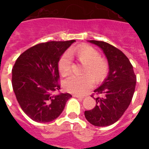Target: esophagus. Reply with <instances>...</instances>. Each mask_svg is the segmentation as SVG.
<instances>
[{
  "instance_id": "obj_1",
  "label": "esophagus",
  "mask_w": 149,
  "mask_h": 149,
  "mask_svg": "<svg viewBox=\"0 0 149 149\" xmlns=\"http://www.w3.org/2000/svg\"><path fill=\"white\" fill-rule=\"evenodd\" d=\"M73 97H77V98H79V99H84V96H80V95H77V94H73Z\"/></svg>"
}]
</instances>
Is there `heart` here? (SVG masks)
I'll list each match as a JSON object with an SVG mask.
<instances>
[{"label": "heart", "mask_w": 149, "mask_h": 149, "mask_svg": "<svg viewBox=\"0 0 149 149\" xmlns=\"http://www.w3.org/2000/svg\"><path fill=\"white\" fill-rule=\"evenodd\" d=\"M73 51H67L61 56L58 61V68L59 72L65 76L70 72L72 63ZM77 57L83 63H86L83 76L70 75L63 81V86L66 91L72 93L83 95L91 90L94 85L96 79L101 81L105 78L107 72V64L100 58L99 52L90 45L79 46L76 52Z\"/></svg>", "instance_id": "heart-1"}]
</instances>
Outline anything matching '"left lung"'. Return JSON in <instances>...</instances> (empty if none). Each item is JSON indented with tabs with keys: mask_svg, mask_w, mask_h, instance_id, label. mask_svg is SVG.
I'll return each mask as SVG.
<instances>
[{
	"mask_svg": "<svg viewBox=\"0 0 149 149\" xmlns=\"http://www.w3.org/2000/svg\"><path fill=\"white\" fill-rule=\"evenodd\" d=\"M105 54L109 73L100 87L93 91L98 96L94 108L84 112L85 118L94 126L104 127L118 121L127 110L134 95L136 76L127 57L120 49L101 41L90 40ZM91 97H93V94Z\"/></svg>",
	"mask_w": 149,
	"mask_h": 149,
	"instance_id": "1",
	"label": "left lung"
}]
</instances>
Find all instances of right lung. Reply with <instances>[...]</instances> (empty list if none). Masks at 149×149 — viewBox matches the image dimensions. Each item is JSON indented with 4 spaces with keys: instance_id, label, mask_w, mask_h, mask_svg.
I'll return each instance as SVG.
<instances>
[{
    "instance_id": "add662e5",
    "label": "right lung",
    "mask_w": 149,
    "mask_h": 149,
    "mask_svg": "<svg viewBox=\"0 0 149 149\" xmlns=\"http://www.w3.org/2000/svg\"><path fill=\"white\" fill-rule=\"evenodd\" d=\"M75 40L40 43L21 54L12 69V87L21 108L36 122H50L63 112L70 93L60 90L58 63Z\"/></svg>"
}]
</instances>
